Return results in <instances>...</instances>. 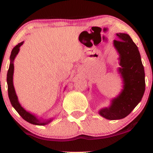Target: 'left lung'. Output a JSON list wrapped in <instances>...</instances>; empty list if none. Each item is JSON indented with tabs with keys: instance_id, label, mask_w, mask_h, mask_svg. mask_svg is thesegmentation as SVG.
Here are the masks:
<instances>
[{
	"instance_id": "1",
	"label": "left lung",
	"mask_w": 153,
	"mask_h": 153,
	"mask_svg": "<svg viewBox=\"0 0 153 153\" xmlns=\"http://www.w3.org/2000/svg\"><path fill=\"white\" fill-rule=\"evenodd\" d=\"M114 46L119 54V73L123 79V89L111 100L109 107L99 111V114L109 120L126 117L141 101L145 91V71L137 47L130 36L124 33L117 34Z\"/></svg>"
}]
</instances>
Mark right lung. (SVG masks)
Segmentation results:
<instances>
[{
    "instance_id": "right-lung-1",
    "label": "right lung",
    "mask_w": 153,
    "mask_h": 153,
    "mask_svg": "<svg viewBox=\"0 0 153 153\" xmlns=\"http://www.w3.org/2000/svg\"><path fill=\"white\" fill-rule=\"evenodd\" d=\"M23 44H24V42L19 43L18 45L12 50L11 54H10V65L9 68H8V73H7V84H8V97H9L10 103H11L12 106L15 108L16 111L19 113V114L20 115L24 120H26V122L31 123V124H35V125H45V124H47L48 123H50L53 119L50 118L47 119V120H44V119L42 120V119H38L37 117H35L34 115L31 114V113H29L27 111L24 109L19 102L18 97H17L14 89V86H13V70H14L13 61H14L16 56L17 54L19 53L20 47L22 46Z\"/></svg>"
}]
</instances>
